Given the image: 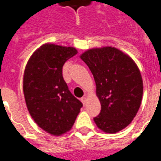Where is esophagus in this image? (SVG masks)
<instances>
[{"instance_id":"esophagus-1","label":"esophagus","mask_w":161,"mask_h":161,"mask_svg":"<svg viewBox=\"0 0 161 161\" xmlns=\"http://www.w3.org/2000/svg\"><path fill=\"white\" fill-rule=\"evenodd\" d=\"M86 101H87V96H84L83 97L81 98V102L83 103V104H85L86 103Z\"/></svg>"}]
</instances>
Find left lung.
Here are the masks:
<instances>
[{
	"label": "left lung",
	"instance_id": "8db88e82",
	"mask_svg": "<svg viewBox=\"0 0 161 161\" xmlns=\"http://www.w3.org/2000/svg\"><path fill=\"white\" fill-rule=\"evenodd\" d=\"M80 58L93 74L101 103L95 123L105 133L121 131L131 123L142 103L143 82L137 64L112 46L87 50Z\"/></svg>",
	"mask_w": 161,
	"mask_h": 161
}]
</instances>
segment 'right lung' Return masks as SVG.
<instances>
[{"mask_svg":"<svg viewBox=\"0 0 161 161\" xmlns=\"http://www.w3.org/2000/svg\"><path fill=\"white\" fill-rule=\"evenodd\" d=\"M74 47L46 43L30 57L23 77V92L30 115L53 135L72 128L83 103L70 93L62 74L63 65L76 55Z\"/></svg>","mask_w":161,"mask_h":161,"instance_id":"right-lung-1","label":"right lung"}]
</instances>
